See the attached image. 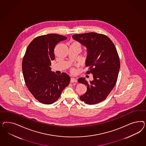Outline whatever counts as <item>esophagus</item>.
Instances as JSON below:
<instances>
[{
	"mask_svg": "<svg viewBox=\"0 0 146 146\" xmlns=\"http://www.w3.org/2000/svg\"><path fill=\"white\" fill-rule=\"evenodd\" d=\"M77 82V80L75 79V78H71V80H70V82L71 83H74V82Z\"/></svg>",
	"mask_w": 146,
	"mask_h": 146,
	"instance_id": "obj_1",
	"label": "esophagus"
}]
</instances>
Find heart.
<instances>
[{"instance_id":"b5f03b06","label":"heart","mask_w":146,"mask_h":146,"mask_svg":"<svg viewBox=\"0 0 146 146\" xmlns=\"http://www.w3.org/2000/svg\"><path fill=\"white\" fill-rule=\"evenodd\" d=\"M73 44H79V45H80L79 43H77V42H75V43H73Z\"/></svg>"}]
</instances>
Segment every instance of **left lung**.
I'll use <instances>...</instances> for the list:
<instances>
[{"label": "left lung", "instance_id": "obj_1", "mask_svg": "<svg viewBox=\"0 0 146 146\" xmlns=\"http://www.w3.org/2000/svg\"><path fill=\"white\" fill-rule=\"evenodd\" d=\"M72 37L87 50V73L93 74V80L88 82L80 78L78 82L87 86V92L80 97L89 105L104 101L116 84L119 71L120 60L112 40L106 35L96 33L73 35Z\"/></svg>", "mask_w": 146, "mask_h": 146}]
</instances>
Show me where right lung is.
<instances>
[{"instance_id":"1","label":"right lung","mask_w":146,"mask_h":146,"mask_svg":"<svg viewBox=\"0 0 146 146\" xmlns=\"http://www.w3.org/2000/svg\"><path fill=\"white\" fill-rule=\"evenodd\" d=\"M66 39L64 36L55 34L38 36L28 46L23 58L22 73L26 86L43 104L56 102L70 84L69 75L65 73L57 75L50 67L51 60L55 58L56 44Z\"/></svg>"}]
</instances>
